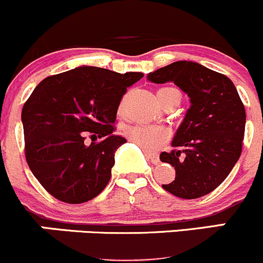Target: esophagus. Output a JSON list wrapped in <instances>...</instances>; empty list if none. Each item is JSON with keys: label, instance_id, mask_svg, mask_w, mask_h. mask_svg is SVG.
<instances>
[{"label": "esophagus", "instance_id": "1", "mask_svg": "<svg viewBox=\"0 0 263 263\" xmlns=\"http://www.w3.org/2000/svg\"><path fill=\"white\" fill-rule=\"evenodd\" d=\"M143 152H144L145 157H147L152 163L160 162V156H158L157 152H153V151H147V149H144Z\"/></svg>", "mask_w": 263, "mask_h": 263}]
</instances>
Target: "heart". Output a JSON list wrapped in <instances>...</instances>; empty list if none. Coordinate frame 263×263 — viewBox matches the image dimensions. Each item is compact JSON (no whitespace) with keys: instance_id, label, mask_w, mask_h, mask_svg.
<instances>
[{"instance_id":"1","label":"heart","mask_w":263,"mask_h":263,"mask_svg":"<svg viewBox=\"0 0 263 263\" xmlns=\"http://www.w3.org/2000/svg\"><path fill=\"white\" fill-rule=\"evenodd\" d=\"M170 90H174V88H162L158 90L157 95L170 92ZM125 134L128 139L139 145L142 149L147 151L155 149L163 142H166L168 138L167 130L158 125H134L126 129Z\"/></svg>"}]
</instances>
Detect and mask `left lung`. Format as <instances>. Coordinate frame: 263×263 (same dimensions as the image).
Listing matches in <instances>:
<instances>
[{
    "label": "left lung",
    "instance_id": "8db88e82",
    "mask_svg": "<svg viewBox=\"0 0 263 263\" xmlns=\"http://www.w3.org/2000/svg\"><path fill=\"white\" fill-rule=\"evenodd\" d=\"M157 84L173 82L191 98V108L160 160L175 167V179L162 188L184 199L211 193L239 160L246 110L235 85L223 74L197 62L176 61L148 74Z\"/></svg>",
    "mask_w": 263,
    "mask_h": 263
}]
</instances>
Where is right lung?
<instances>
[{
	"label": "right lung",
	"mask_w": 263,
	"mask_h": 263,
	"mask_svg": "<svg viewBox=\"0 0 263 263\" xmlns=\"http://www.w3.org/2000/svg\"><path fill=\"white\" fill-rule=\"evenodd\" d=\"M142 72L82 66L51 75L23 106L25 158L42 186L59 201L84 203L111 178L115 151L125 138L115 135L121 98ZM89 134L92 143L85 144ZM100 137V142L94 140Z\"/></svg>",
	"instance_id": "right-lung-1"
}]
</instances>
